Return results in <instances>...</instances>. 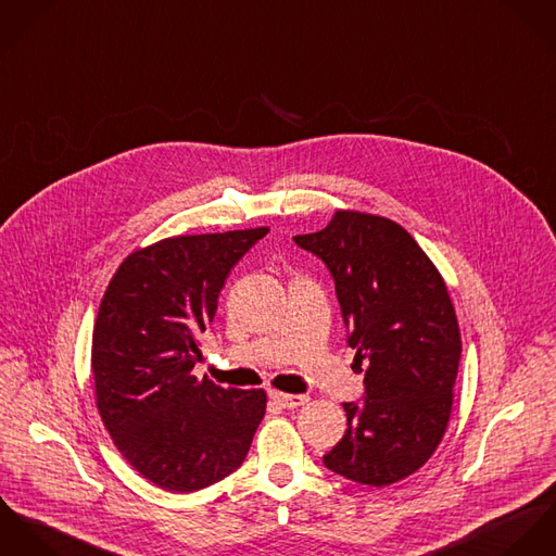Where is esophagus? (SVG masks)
I'll return each mask as SVG.
<instances>
[{
	"label": "esophagus",
	"instance_id": "34e87169",
	"mask_svg": "<svg viewBox=\"0 0 556 556\" xmlns=\"http://www.w3.org/2000/svg\"><path fill=\"white\" fill-rule=\"evenodd\" d=\"M270 401H275L279 407L283 409H294V407H301L305 405V396L303 394H286V392H277V390H270Z\"/></svg>",
	"mask_w": 556,
	"mask_h": 556
}]
</instances>
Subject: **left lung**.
I'll use <instances>...</instances> for the list:
<instances>
[{"label":"left lung","instance_id":"1","mask_svg":"<svg viewBox=\"0 0 556 556\" xmlns=\"http://www.w3.org/2000/svg\"><path fill=\"white\" fill-rule=\"evenodd\" d=\"M294 243L326 264L348 345L367 363L365 396L343 403L348 431L324 465L358 484H394L431 458L450 420L463 345L447 288L386 217L339 211Z\"/></svg>","mask_w":556,"mask_h":556}]
</instances>
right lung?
<instances>
[{
    "mask_svg": "<svg viewBox=\"0 0 556 556\" xmlns=\"http://www.w3.org/2000/svg\"><path fill=\"white\" fill-rule=\"evenodd\" d=\"M266 232L134 251L102 299L91 348L98 409L125 460L164 491L193 493L237 471L264 418V390H226L191 369L226 277Z\"/></svg>",
    "mask_w": 556,
    "mask_h": 556,
    "instance_id": "1",
    "label": "right lung"
}]
</instances>
